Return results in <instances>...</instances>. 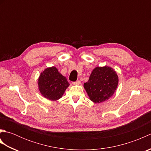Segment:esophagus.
<instances>
[{
    "mask_svg": "<svg viewBox=\"0 0 151 151\" xmlns=\"http://www.w3.org/2000/svg\"><path fill=\"white\" fill-rule=\"evenodd\" d=\"M81 84V81H76V82H73V85H80Z\"/></svg>",
    "mask_w": 151,
    "mask_h": 151,
    "instance_id": "34e87169",
    "label": "esophagus"
}]
</instances>
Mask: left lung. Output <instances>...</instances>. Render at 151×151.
Masks as SVG:
<instances>
[{
	"label": "left lung",
	"mask_w": 151,
	"mask_h": 151,
	"mask_svg": "<svg viewBox=\"0 0 151 151\" xmlns=\"http://www.w3.org/2000/svg\"><path fill=\"white\" fill-rule=\"evenodd\" d=\"M119 78L110 67H97L92 70L84 88L89 99L95 103H102L113 96L118 86Z\"/></svg>",
	"instance_id": "obj_1"
}]
</instances>
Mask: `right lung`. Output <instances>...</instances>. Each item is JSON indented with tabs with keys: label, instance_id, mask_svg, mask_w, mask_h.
Returning a JSON list of instances; mask_svg holds the SVG:
<instances>
[{
	"label": "right lung",
	"instance_id": "obj_1",
	"mask_svg": "<svg viewBox=\"0 0 151 151\" xmlns=\"http://www.w3.org/2000/svg\"><path fill=\"white\" fill-rule=\"evenodd\" d=\"M37 84L41 94L50 101H57L62 98L69 86L65 76L54 66L47 67L41 73Z\"/></svg>",
	"mask_w": 151,
	"mask_h": 151
}]
</instances>
